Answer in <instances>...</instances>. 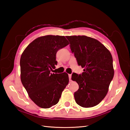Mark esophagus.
I'll use <instances>...</instances> for the list:
<instances>
[{"label":"esophagus","mask_w":130,"mask_h":130,"mask_svg":"<svg viewBox=\"0 0 130 130\" xmlns=\"http://www.w3.org/2000/svg\"><path fill=\"white\" fill-rule=\"evenodd\" d=\"M68 76H69V81H72V80H71V77H72V75H71V74H69V75H68Z\"/></svg>","instance_id":"34e87169"}]
</instances>
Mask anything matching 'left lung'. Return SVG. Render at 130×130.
Here are the masks:
<instances>
[{
  "instance_id": "obj_1",
  "label": "left lung",
  "mask_w": 130,
  "mask_h": 130,
  "mask_svg": "<svg viewBox=\"0 0 130 130\" xmlns=\"http://www.w3.org/2000/svg\"><path fill=\"white\" fill-rule=\"evenodd\" d=\"M82 74H72L79 88L74 93L76 103L88 108L99 104L107 94L114 76L113 58L109 51L95 39L86 36H67Z\"/></svg>"
}]
</instances>
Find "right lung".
<instances>
[{"instance_id":"obj_1","label":"right lung","mask_w":130,"mask_h":130,"mask_svg":"<svg viewBox=\"0 0 130 130\" xmlns=\"http://www.w3.org/2000/svg\"><path fill=\"white\" fill-rule=\"evenodd\" d=\"M69 44L64 36L46 35L35 39L22 53L21 79L29 96L43 108L55 105L68 84L66 72L52 73L57 62V51Z\"/></svg>"}]
</instances>
